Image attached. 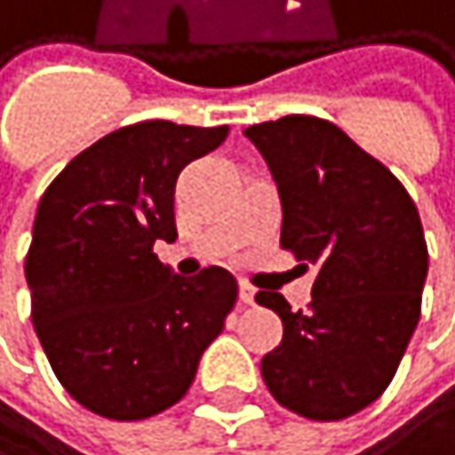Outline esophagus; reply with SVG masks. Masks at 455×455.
<instances>
[{"instance_id": "obj_1", "label": "esophagus", "mask_w": 455, "mask_h": 455, "mask_svg": "<svg viewBox=\"0 0 455 455\" xmlns=\"http://www.w3.org/2000/svg\"><path fill=\"white\" fill-rule=\"evenodd\" d=\"M253 299H256V288L251 285V283H240V301L243 304H253Z\"/></svg>"}]
</instances>
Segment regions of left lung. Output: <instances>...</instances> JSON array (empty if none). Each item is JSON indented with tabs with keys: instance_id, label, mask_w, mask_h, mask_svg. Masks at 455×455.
<instances>
[{
	"instance_id": "1",
	"label": "left lung",
	"mask_w": 455,
	"mask_h": 455,
	"mask_svg": "<svg viewBox=\"0 0 455 455\" xmlns=\"http://www.w3.org/2000/svg\"><path fill=\"white\" fill-rule=\"evenodd\" d=\"M283 202L280 245L315 267L312 301H256L283 320L261 360L272 397L312 421H339L376 403L421 317L429 253L405 186L328 119L291 114L245 130Z\"/></svg>"
}]
</instances>
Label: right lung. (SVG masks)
<instances>
[{
    "mask_svg": "<svg viewBox=\"0 0 455 455\" xmlns=\"http://www.w3.org/2000/svg\"><path fill=\"white\" fill-rule=\"evenodd\" d=\"M229 127L148 119L76 154L39 199L26 283L31 323L63 389L87 411L140 421L175 405L237 304L220 269L180 277L154 243H172L178 172Z\"/></svg>",
    "mask_w": 455,
    "mask_h": 455,
    "instance_id": "add662e5",
    "label": "right lung"
}]
</instances>
